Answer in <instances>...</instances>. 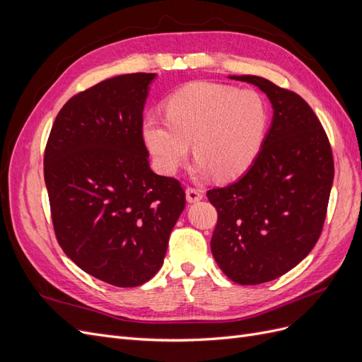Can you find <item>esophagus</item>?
Returning a JSON list of instances; mask_svg holds the SVG:
<instances>
[{
	"mask_svg": "<svg viewBox=\"0 0 362 362\" xmlns=\"http://www.w3.org/2000/svg\"><path fill=\"white\" fill-rule=\"evenodd\" d=\"M185 196H187L189 202H198L202 199L204 193L198 187H187V190H185Z\"/></svg>",
	"mask_w": 362,
	"mask_h": 362,
	"instance_id": "34e87169",
	"label": "esophagus"
}]
</instances>
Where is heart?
I'll use <instances>...</instances> for the list:
<instances>
[{
    "label": "heart",
    "instance_id": "1",
    "mask_svg": "<svg viewBox=\"0 0 362 362\" xmlns=\"http://www.w3.org/2000/svg\"><path fill=\"white\" fill-rule=\"evenodd\" d=\"M269 104L259 92L235 86L193 81L166 101V117L148 116L141 136L156 168L173 175L187 160L190 144L198 157L194 172L229 180L246 172L266 140Z\"/></svg>",
    "mask_w": 362,
    "mask_h": 362
}]
</instances>
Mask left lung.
Masks as SVG:
<instances>
[{"label":"left lung","instance_id":"8db88e82","mask_svg":"<svg viewBox=\"0 0 362 362\" xmlns=\"http://www.w3.org/2000/svg\"><path fill=\"white\" fill-rule=\"evenodd\" d=\"M254 84L273 105V120L254 164L238 181L206 192L217 210L211 252L242 286L282 276L310 254L325 225L334 157L319 117L302 96L262 76Z\"/></svg>","mask_w":362,"mask_h":362}]
</instances>
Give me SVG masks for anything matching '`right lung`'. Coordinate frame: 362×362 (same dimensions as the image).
Wrapping results in <instances>:
<instances>
[{
	"label": "right lung",
	"mask_w": 362,
	"mask_h": 362,
	"mask_svg": "<svg viewBox=\"0 0 362 362\" xmlns=\"http://www.w3.org/2000/svg\"><path fill=\"white\" fill-rule=\"evenodd\" d=\"M154 76L117 75L74 95L54 120L43 156L60 247L115 287H137L156 275L185 206L181 182L151 170L141 136Z\"/></svg>",
	"instance_id": "obj_1"
}]
</instances>
